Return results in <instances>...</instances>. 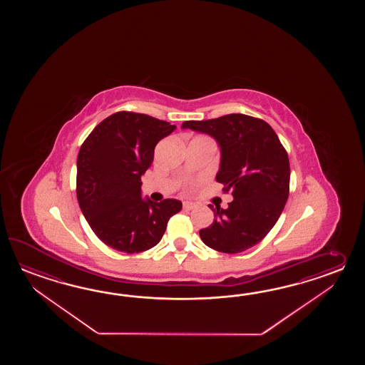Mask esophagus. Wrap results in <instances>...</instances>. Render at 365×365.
Returning a JSON list of instances; mask_svg holds the SVG:
<instances>
[{
  "mask_svg": "<svg viewBox=\"0 0 365 365\" xmlns=\"http://www.w3.org/2000/svg\"><path fill=\"white\" fill-rule=\"evenodd\" d=\"M182 206H184V209L185 210H193L195 207V205H194L193 202L185 201L182 203Z\"/></svg>",
  "mask_w": 365,
  "mask_h": 365,
  "instance_id": "34e87169",
  "label": "esophagus"
}]
</instances>
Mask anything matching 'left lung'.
Masks as SVG:
<instances>
[{
  "mask_svg": "<svg viewBox=\"0 0 365 365\" xmlns=\"http://www.w3.org/2000/svg\"><path fill=\"white\" fill-rule=\"evenodd\" d=\"M182 129L209 134L220 148L217 182L233 201L227 209L210 205L212 225L202 241L222 253L255 247L279 219L289 192V162L277 133L264 120L232 113L205 121H185Z\"/></svg>",
  "mask_w": 365,
  "mask_h": 365,
  "instance_id": "obj_1",
  "label": "left lung"
}]
</instances>
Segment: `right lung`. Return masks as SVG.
<instances>
[{"mask_svg":"<svg viewBox=\"0 0 365 365\" xmlns=\"http://www.w3.org/2000/svg\"><path fill=\"white\" fill-rule=\"evenodd\" d=\"M176 129L155 117L117 112L103 120L81 146L77 198L93 233L106 245L140 253L162 240L179 212L178 200L142 198L140 178L154 160V148Z\"/></svg>","mask_w":365,"mask_h":365,"instance_id":"obj_1","label":"right lung"}]
</instances>
